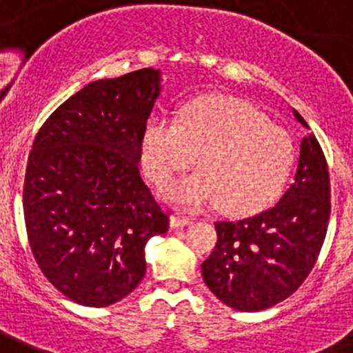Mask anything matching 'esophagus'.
<instances>
[{
	"instance_id": "obj_1",
	"label": "esophagus",
	"mask_w": 353,
	"mask_h": 353,
	"mask_svg": "<svg viewBox=\"0 0 353 353\" xmlns=\"http://www.w3.org/2000/svg\"><path fill=\"white\" fill-rule=\"evenodd\" d=\"M192 221L186 217H179V215H172L170 217V228L172 230H179V228L190 226Z\"/></svg>"
}]
</instances>
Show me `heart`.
I'll return each mask as SVG.
<instances>
[{
	"instance_id": "obj_1",
	"label": "heart",
	"mask_w": 353,
	"mask_h": 353,
	"mask_svg": "<svg viewBox=\"0 0 353 353\" xmlns=\"http://www.w3.org/2000/svg\"><path fill=\"white\" fill-rule=\"evenodd\" d=\"M145 172L158 185L194 165L199 170L168 183L163 199L177 208L221 203L232 213L265 208L283 190L296 158L294 141L265 114L230 97L192 100L181 120L152 117L140 138Z\"/></svg>"
}]
</instances>
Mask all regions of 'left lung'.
<instances>
[{"mask_svg": "<svg viewBox=\"0 0 353 353\" xmlns=\"http://www.w3.org/2000/svg\"><path fill=\"white\" fill-rule=\"evenodd\" d=\"M296 121L309 129L300 112ZM330 215L328 167L312 132L303 136L292 183L274 206L235 222H215L217 245L201 265L228 307L259 312L292 294L312 271Z\"/></svg>", "mask_w": 353, "mask_h": 353, "instance_id": "1", "label": "left lung"}]
</instances>
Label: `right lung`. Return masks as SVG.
I'll return each mask as SVG.
<instances>
[{"label": "right lung", "mask_w": 353, "mask_h": 353, "mask_svg": "<svg viewBox=\"0 0 353 353\" xmlns=\"http://www.w3.org/2000/svg\"><path fill=\"white\" fill-rule=\"evenodd\" d=\"M145 68L85 84L41 127L23 208L35 262L57 291L108 307L145 276V245L168 217L140 176V138L163 91Z\"/></svg>", "instance_id": "obj_1"}]
</instances>
